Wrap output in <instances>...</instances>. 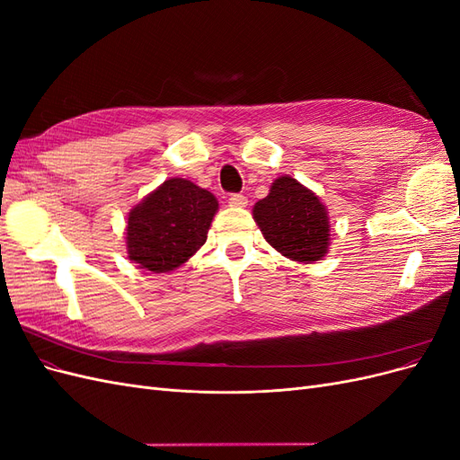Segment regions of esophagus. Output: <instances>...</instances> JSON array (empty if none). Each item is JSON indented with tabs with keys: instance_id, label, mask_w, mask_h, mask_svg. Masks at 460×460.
Listing matches in <instances>:
<instances>
[{
	"instance_id": "34e87169",
	"label": "esophagus",
	"mask_w": 460,
	"mask_h": 460,
	"mask_svg": "<svg viewBox=\"0 0 460 460\" xmlns=\"http://www.w3.org/2000/svg\"><path fill=\"white\" fill-rule=\"evenodd\" d=\"M228 203L232 207H245L247 205V198L243 196V193H232V196L228 198Z\"/></svg>"
}]
</instances>
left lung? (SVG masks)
Instances as JSON below:
<instances>
[{
	"label": "left lung",
	"instance_id": "left-lung-1",
	"mask_svg": "<svg viewBox=\"0 0 460 460\" xmlns=\"http://www.w3.org/2000/svg\"><path fill=\"white\" fill-rule=\"evenodd\" d=\"M253 217L264 240L282 255L299 262L324 257L330 243L326 208L296 178L274 180L269 196L253 207Z\"/></svg>",
	"mask_w": 460,
	"mask_h": 460
}]
</instances>
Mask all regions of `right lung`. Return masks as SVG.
Segmentation results:
<instances>
[{
  "label": "right lung",
  "instance_id": "obj_1",
  "mask_svg": "<svg viewBox=\"0 0 460 460\" xmlns=\"http://www.w3.org/2000/svg\"><path fill=\"white\" fill-rule=\"evenodd\" d=\"M218 208L211 191L171 178L136 205L128 217V257L151 272H171L205 243Z\"/></svg>",
  "mask_w": 460,
  "mask_h": 460
}]
</instances>
